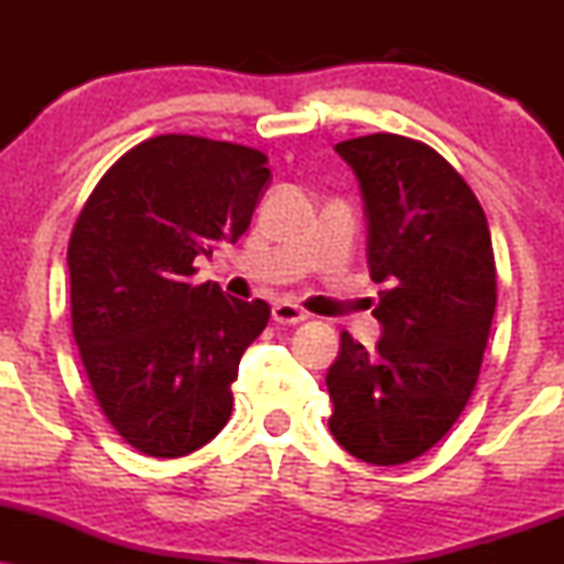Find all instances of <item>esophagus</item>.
<instances>
[{
  "instance_id": "1",
  "label": "esophagus",
  "mask_w": 564,
  "mask_h": 564,
  "mask_svg": "<svg viewBox=\"0 0 564 564\" xmlns=\"http://www.w3.org/2000/svg\"><path fill=\"white\" fill-rule=\"evenodd\" d=\"M273 321L283 323V326H296V323L307 321V313L291 302H278L273 304Z\"/></svg>"
}]
</instances>
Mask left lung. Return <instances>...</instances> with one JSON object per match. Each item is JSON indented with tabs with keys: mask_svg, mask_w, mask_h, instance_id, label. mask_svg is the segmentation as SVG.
I'll use <instances>...</instances> for the list:
<instances>
[{
	"mask_svg": "<svg viewBox=\"0 0 564 564\" xmlns=\"http://www.w3.org/2000/svg\"><path fill=\"white\" fill-rule=\"evenodd\" d=\"M368 219V270L381 283L377 349L341 332L326 373L328 430L377 467L413 462L462 416L496 313L485 212L435 148L403 134L345 140Z\"/></svg>",
	"mask_w": 564,
	"mask_h": 564,
	"instance_id": "obj_1",
	"label": "left lung"
}]
</instances>
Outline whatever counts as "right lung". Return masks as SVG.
<instances>
[{
    "label": "right lung",
    "instance_id": "1",
    "mask_svg": "<svg viewBox=\"0 0 564 564\" xmlns=\"http://www.w3.org/2000/svg\"><path fill=\"white\" fill-rule=\"evenodd\" d=\"M264 164L236 142L159 134L102 174L70 232L84 371L113 430L145 456H187L228 424L230 384L270 307L191 275L196 257L249 228Z\"/></svg>",
    "mask_w": 564,
    "mask_h": 564
}]
</instances>
